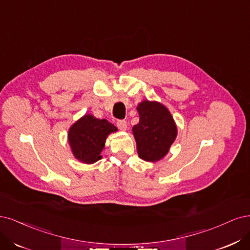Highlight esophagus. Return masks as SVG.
Masks as SVG:
<instances>
[{
	"mask_svg": "<svg viewBox=\"0 0 250 250\" xmlns=\"http://www.w3.org/2000/svg\"><path fill=\"white\" fill-rule=\"evenodd\" d=\"M116 125H117L119 130H123V131L126 130V127H127V124H126V122H125V119H119V120H117Z\"/></svg>",
	"mask_w": 250,
	"mask_h": 250,
	"instance_id": "1",
	"label": "esophagus"
}]
</instances>
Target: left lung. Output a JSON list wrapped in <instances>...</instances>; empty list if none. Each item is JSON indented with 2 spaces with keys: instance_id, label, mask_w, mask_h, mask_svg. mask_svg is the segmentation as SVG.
<instances>
[{
  "instance_id": "left-lung-1",
  "label": "left lung",
  "mask_w": 250,
  "mask_h": 250,
  "mask_svg": "<svg viewBox=\"0 0 250 250\" xmlns=\"http://www.w3.org/2000/svg\"><path fill=\"white\" fill-rule=\"evenodd\" d=\"M139 123L133 126L137 150L141 159L156 162L169 150L176 137V125L170 112L157 102L138 104Z\"/></svg>"
}]
</instances>
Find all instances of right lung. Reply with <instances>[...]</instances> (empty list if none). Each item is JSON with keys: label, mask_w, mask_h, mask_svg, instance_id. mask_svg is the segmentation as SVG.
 <instances>
[{"label": "right lung", "mask_w": 250, "mask_h": 250, "mask_svg": "<svg viewBox=\"0 0 250 250\" xmlns=\"http://www.w3.org/2000/svg\"><path fill=\"white\" fill-rule=\"evenodd\" d=\"M117 128L106 119L85 115L72 125L68 131V141L72 154L83 163L92 164L102 159L101 152L107 136Z\"/></svg>", "instance_id": "right-lung-1"}]
</instances>
